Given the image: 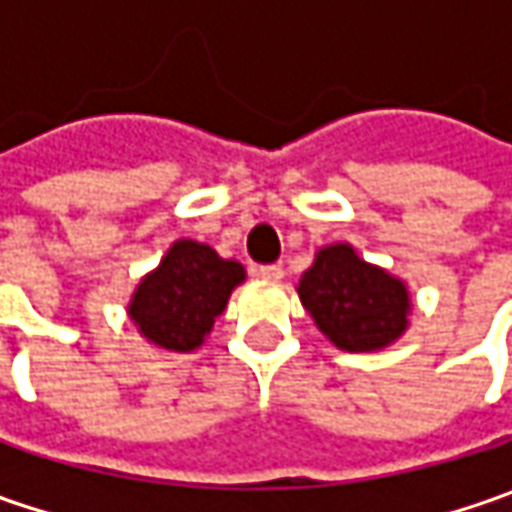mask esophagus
Returning a JSON list of instances; mask_svg holds the SVG:
<instances>
[{
  "instance_id": "esophagus-1",
  "label": "esophagus",
  "mask_w": 512,
  "mask_h": 512,
  "mask_svg": "<svg viewBox=\"0 0 512 512\" xmlns=\"http://www.w3.org/2000/svg\"><path fill=\"white\" fill-rule=\"evenodd\" d=\"M256 279L276 285V282H282V279H285V270H282L279 265H262V267H256Z\"/></svg>"
}]
</instances>
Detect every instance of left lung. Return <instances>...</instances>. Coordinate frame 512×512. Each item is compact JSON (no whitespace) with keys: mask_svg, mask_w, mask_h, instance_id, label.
I'll use <instances>...</instances> for the list:
<instances>
[{"mask_svg":"<svg viewBox=\"0 0 512 512\" xmlns=\"http://www.w3.org/2000/svg\"><path fill=\"white\" fill-rule=\"evenodd\" d=\"M296 293L327 342L347 353L384 350L410 327L413 299L407 282L364 262L347 242L319 247Z\"/></svg>","mask_w":512,"mask_h":512,"instance_id":"1","label":"left lung"}]
</instances>
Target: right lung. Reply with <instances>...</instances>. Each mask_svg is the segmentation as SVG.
I'll return each mask as SVG.
<instances>
[{"label": "right lung", "mask_w": 512, "mask_h": 512, "mask_svg": "<svg viewBox=\"0 0 512 512\" xmlns=\"http://www.w3.org/2000/svg\"><path fill=\"white\" fill-rule=\"evenodd\" d=\"M245 267L210 245L176 239L162 262L142 276L128 302L139 336L165 353L202 347L227 299L245 282Z\"/></svg>", "instance_id": "1"}]
</instances>
